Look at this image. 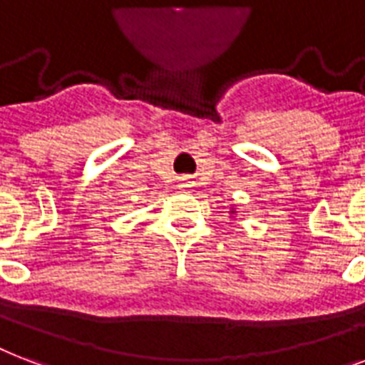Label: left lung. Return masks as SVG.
Returning <instances> with one entry per match:
<instances>
[{"label": "left lung", "mask_w": 365, "mask_h": 365, "mask_svg": "<svg viewBox=\"0 0 365 365\" xmlns=\"http://www.w3.org/2000/svg\"><path fill=\"white\" fill-rule=\"evenodd\" d=\"M233 212H235V210H233Z\"/></svg>", "instance_id": "obj_1"}]
</instances>
